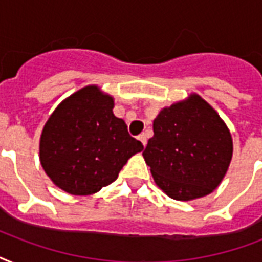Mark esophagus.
<instances>
[{
    "label": "esophagus",
    "instance_id": "esophagus-1",
    "mask_svg": "<svg viewBox=\"0 0 262 262\" xmlns=\"http://www.w3.org/2000/svg\"><path fill=\"white\" fill-rule=\"evenodd\" d=\"M139 140L141 141V143H143L144 147L147 145V135H145V133H141V135L139 136Z\"/></svg>",
    "mask_w": 262,
    "mask_h": 262
}]
</instances>
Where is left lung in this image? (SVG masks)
Instances as JSON below:
<instances>
[{
  "mask_svg": "<svg viewBox=\"0 0 262 262\" xmlns=\"http://www.w3.org/2000/svg\"><path fill=\"white\" fill-rule=\"evenodd\" d=\"M143 156L168 197L194 200L222 182L231 162V135L204 99L190 95L160 111Z\"/></svg>",
  "mask_w": 262,
  "mask_h": 262,
  "instance_id": "8db88e82",
  "label": "left lung"
}]
</instances>
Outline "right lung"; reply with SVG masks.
I'll use <instances>...</instances> for the list:
<instances>
[{
    "mask_svg": "<svg viewBox=\"0 0 262 262\" xmlns=\"http://www.w3.org/2000/svg\"><path fill=\"white\" fill-rule=\"evenodd\" d=\"M113 107L111 96L88 85L65 99L43 127L40 163L67 193H96L114 182L129 158L143 151Z\"/></svg>",
    "mask_w": 262,
    "mask_h": 262,
    "instance_id": "obj_1",
    "label": "right lung"
}]
</instances>
